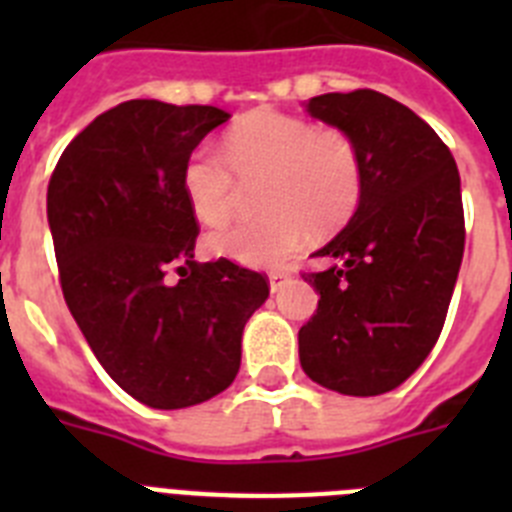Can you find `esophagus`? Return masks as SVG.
Listing matches in <instances>:
<instances>
[{
	"label": "esophagus",
	"mask_w": 512,
	"mask_h": 512,
	"mask_svg": "<svg viewBox=\"0 0 512 512\" xmlns=\"http://www.w3.org/2000/svg\"><path fill=\"white\" fill-rule=\"evenodd\" d=\"M289 279V271H271L269 274V289L271 295H277L279 289H282V284Z\"/></svg>",
	"instance_id": "1"
}]
</instances>
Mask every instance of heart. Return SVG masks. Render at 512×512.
I'll return each instance as SVG.
<instances>
[{
    "mask_svg": "<svg viewBox=\"0 0 512 512\" xmlns=\"http://www.w3.org/2000/svg\"><path fill=\"white\" fill-rule=\"evenodd\" d=\"M238 182L259 187L261 220L210 238L220 256L253 269H277L315 233H333L354 215L364 187L356 143L338 128L305 117L253 112L225 135V153L194 148L184 161L182 189L194 217L220 228L233 215Z\"/></svg>",
    "mask_w": 512,
    "mask_h": 512,
    "instance_id": "heart-1",
    "label": "heart"
}]
</instances>
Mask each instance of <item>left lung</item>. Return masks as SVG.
<instances>
[{"instance_id":"left-lung-1","label":"left lung","mask_w":512,"mask_h":512,"mask_svg":"<svg viewBox=\"0 0 512 512\" xmlns=\"http://www.w3.org/2000/svg\"><path fill=\"white\" fill-rule=\"evenodd\" d=\"M305 110L354 140L364 187L346 228L312 253L323 269L302 274L320 300L300 364L341 395H384L431 354L449 312L464 256L459 169L428 122L374 89Z\"/></svg>"}]
</instances>
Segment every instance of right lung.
I'll use <instances>...</instances> for the list:
<instances>
[{
  "label": "right lung",
  "mask_w": 512,
  "mask_h": 512,
  "mask_svg": "<svg viewBox=\"0 0 512 512\" xmlns=\"http://www.w3.org/2000/svg\"><path fill=\"white\" fill-rule=\"evenodd\" d=\"M228 117L210 104L130 99L71 140L48 184L66 305L104 372L148 408L228 390L243 328L269 297L259 271L194 261L200 230L182 169Z\"/></svg>",
  "instance_id": "right-lung-1"
}]
</instances>
